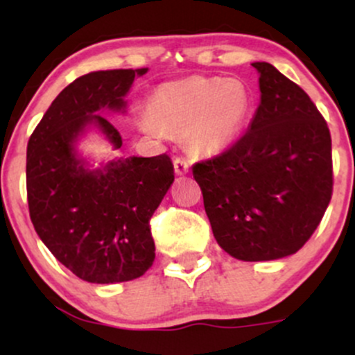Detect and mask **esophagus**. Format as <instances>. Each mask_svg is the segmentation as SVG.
<instances>
[{
	"mask_svg": "<svg viewBox=\"0 0 355 355\" xmlns=\"http://www.w3.org/2000/svg\"><path fill=\"white\" fill-rule=\"evenodd\" d=\"M173 168L177 175H187L190 172V164L187 160H183V158H175Z\"/></svg>",
	"mask_w": 355,
	"mask_h": 355,
	"instance_id": "1",
	"label": "esophagus"
}]
</instances>
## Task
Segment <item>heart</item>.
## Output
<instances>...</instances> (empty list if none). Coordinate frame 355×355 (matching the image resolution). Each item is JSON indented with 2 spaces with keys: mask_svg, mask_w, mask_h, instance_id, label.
Instances as JSON below:
<instances>
[{
  "mask_svg": "<svg viewBox=\"0 0 355 355\" xmlns=\"http://www.w3.org/2000/svg\"><path fill=\"white\" fill-rule=\"evenodd\" d=\"M252 107V92L243 81L191 76L155 88L150 112H141L137 123L155 138L185 133L190 150L211 157L239 140Z\"/></svg>",
  "mask_w": 355,
  "mask_h": 355,
  "instance_id": "heart-1",
  "label": "heart"
}]
</instances>
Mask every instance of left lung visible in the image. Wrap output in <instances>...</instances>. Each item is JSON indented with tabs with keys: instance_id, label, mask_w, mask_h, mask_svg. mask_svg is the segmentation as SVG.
<instances>
[{
	"instance_id": "8db88e82",
	"label": "left lung",
	"mask_w": 355,
	"mask_h": 355,
	"mask_svg": "<svg viewBox=\"0 0 355 355\" xmlns=\"http://www.w3.org/2000/svg\"><path fill=\"white\" fill-rule=\"evenodd\" d=\"M252 67L260 103L247 133L191 173L218 245L263 262L295 254L319 227L332 195V141L299 85L266 61Z\"/></svg>"
}]
</instances>
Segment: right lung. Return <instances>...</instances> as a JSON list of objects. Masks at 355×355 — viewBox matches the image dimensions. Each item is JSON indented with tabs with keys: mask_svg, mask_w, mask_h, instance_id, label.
Returning <instances> with one entry per match:
<instances>
[{
	"mask_svg": "<svg viewBox=\"0 0 355 355\" xmlns=\"http://www.w3.org/2000/svg\"><path fill=\"white\" fill-rule=\"evenodd\" d=\"M148 68L93 71L53 100L30 137L26 190L36 234L81 280L116 284L138 279L152 267L150 218L173 183L166 155L116 157L93 165L80 144L96 132L121 148L120 132L105 112H126L133 81Z\"/></svg>",
	"mask_w": 355,
	"mask_h": 355,
	"instance_id": "obj_1",
	"label": "right lung"
}]
</instances>
